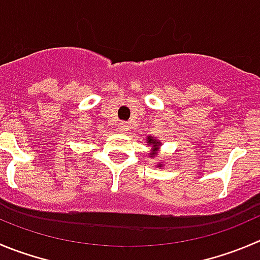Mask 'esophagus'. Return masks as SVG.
I'll use <instances>...</instances> for the list:
<instances>
[{
	"mask_svg": "<svg viewBox=\"0 0 260 260\" xmlns=\"http://www.w3.org/2000/svg\"><path fill=\"white\" fill-rule=\"evenodd\" d=\"M118 130H120L121 133H126L128 130V123L121 122L120 125H118Z\"/></svg>",
	"mask_w": 260,
	"mask_h": 260,
	"instance_id": "1",
	"label": "esophagus"
}]
</instances>
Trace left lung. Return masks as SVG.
<instances>
[{
  "label": "left lung",
  "mask_w": 260,
  "mask_h": 260,
  "mask_svg": "<svg viewBox=\"0 0 260 260\" xmlns=\"http://www.w3.org/2000/svg\"><path fill=\"white\" fill-rule=\"evenodd\" d=\"M148 143H149V144H153L154 145V148H153V149H157L158 147H159V142H157V140H154V139H152V138H148Z\"/></svg>",
  "instance_id": "left-lung-1"
}]
</instances>
